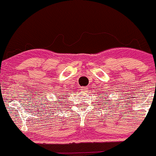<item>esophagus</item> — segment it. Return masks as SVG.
I'll return each mask as SVG.
<instances>
[{
    "instance_id": "1",
    "label": "esophagus",
    "mask_w": 156,
    "mask_h": 156,
    "mask_svg": "<svg viewBox=\"0 0 156 156\" xmlns=\"http://www.w3.org/2000/svg\"><path fill=\"white\" fill-rule=\"evenodd\" d=\"M87 90H88V88H87L86 87H81V91H83V92H85V91H87Z\"/></svg>"
}]
</instances>
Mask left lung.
<instances>
[{
	"label": "left lung",
	"mask_w": 156,
	"mask_h": 156,
	"mask_svg": "<svg viewBox=\"0 0 156 156\" xmlns=\"http://www.w3.org/2000/svg\"><path fill=\"white\" fill-rule=\"evenodd\" d=\"M101 98H102V97H101Z\"/></svg>",
	"instance_id": "8db88e82"
}]
</instances>
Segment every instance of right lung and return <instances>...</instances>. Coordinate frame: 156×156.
Wrapping results in <instances>:
<instances>
[{
	"mask_svg": "<svg viewBox=\"0 0 156 156\" xmlns=\"http://www.w3.org/2000/svg\"><path fill=\"white\" fill-rule=\"evenodd\" d=\"M58 101H59V100H58Z\"/></svg>",
	"mask_w": 156,
	"mask_h": 156,
	"instance_id": "obj_1",
	"label": "right lung"
}]
</instances>
